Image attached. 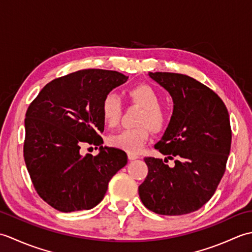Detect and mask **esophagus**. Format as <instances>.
Returning a JSON list of instances; mask_svg holds the SVG:
<instances>
[{
    "instance_id": "34e87169",
    "label": "esophagus",
    "mask_w": 252,
    "mask_h": 252,
    "mask_svg": "<svg viewBox=\"0 0 252 252\" xmlns=\"http://www.w3.org/2000/svg\"><path fill=\"white\" fill-rule=\"evenodd\" d=\"M127 157H129V159H130V160H135V159H137V158H138L137 155H135V154H131V153L127 154Z\"/></svg>"
}]
</instances>
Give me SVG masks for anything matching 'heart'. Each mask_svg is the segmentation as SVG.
<instances>
[{
	"label": "heart",
	"instance_id": "1",
	"mask_svg": "<svg viewBox=\"0 0 252 252\" xmlns=\"http://www.w3.org/2000/svg\"><path fill=\"white\" fill-rule=\"evenodd\" d=\"M132 104L142 107L137 125L133 129H126L110 137V144L127 153L137 154L142 151L149 137V129L161 131L167 125V115L160 108V96L148 84H138L127 92ZM100 114L106 126H115L122 114L121 99L114 92L107 93L100 103Z\"/></svg>",
	"mask_w": 252,
	"mask_h": 252
}]
</instances>
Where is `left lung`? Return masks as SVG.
Masks as SVG:
<instances>
[{
	"label": "left lung",
	"mask_w": 252,
	"mask_h": 252,
	"mask_svg": "<svg viewBox=\"0 0 252 252\" xmlns=\"http://www.w3.org/2000/svg\"><path fill=\"white\" fill-rule=\"evenodd\" d=\"M173 99V115L155 148L175 160L146 157L148 173L138 194L149 210L163 216L194 212L215 194L225 172L232 130L225 104L205 84L186 74L149 72Z\"/></svg>",
	"instance_id": "left-lung-1"
}]
</instances>
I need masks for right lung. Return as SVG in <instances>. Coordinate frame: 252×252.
I'll use <instances>...</instances> for the list:
<instances>
[{"mask_svg": "<svg viewBox=\"0 0 252 252\" xmlns=\"http://www.w3.org/2000/svg\"><path fill=\"white\" fill-rule=\"evenodd\" d=\"M127 77L84 69L52 80L26 112L24 158L39 196L62 212L89 210L103 200L108 183L127 162L126 154L103 147L100 103ZM100 147L82 157V145Z\"/></svg>", "mask_w": 252, "mask_h": 252, "instance_id": "obj_1", "label": "right lung"}]
</instances>
